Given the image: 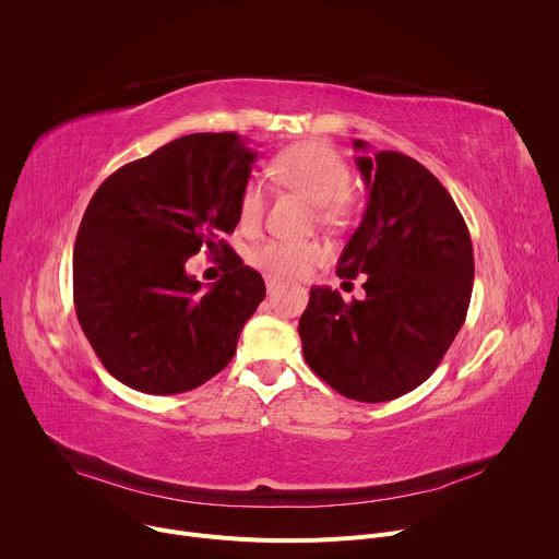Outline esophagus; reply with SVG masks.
Masks as SVG:
<instances>
[{
	"label": "esophagus",
	"instance_id": "34e87169",
	"mask_svg": "<svg viewBox=\"0 0 559 559\" xmlns=\"http://www.w3.org/2000/svg\"><path fill=\"white\" fill-rule=\"evenodd\" d=\"M278 285H281V281H276V278H265V287H267V292L272 294V292H276L278 289Z\"/></svg>",
	"mask_w": 559,
	"mask_h": 559
}]
</instances>
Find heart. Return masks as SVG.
<instances>
[{"label": "heart", "instance_id": "b5f03b06", "mask_svg": "<svg viewBox=\"0 0 559 559\" xmlns=\"http://www.w3.org/2000/svg\"><path fill=\"white\" fill-rule=\"evenodd\" d=\"M274 175L292 190L305 194L318 205L325 223H341L347 216V194L352 188V170L345 158L321 141H302L276 154ZM265 207L263 183L252 179L243 188L238 203V218L243 227L261 221ZM328 259V250L316 241H278L270 238L250 254L252 265L270 278L294 281L307 276Z\"/></svg>", "mask_w": 559, "mask_h": 559}]
</instances>
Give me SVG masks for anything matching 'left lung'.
Wrapping results in <instances>:
<instances>
[{
	"label": "left lung",
	"instance_id": "8db88e82",
	"mask_svg": "<svg viewBox=\"0 0 559 559\" xmlns=\"http://www.w3.org/2000/svg\"><path fill=\"white\" fill-rule=\"evenodd\" d=\"M356 150L369 152L360 139ZM369 190L336 274H365V298L311 287L298 334L311 371L341 395L386 403L423 384L457 336L473 289L466 223L444 186L416 158L356 156Z\"/></svg>",
	"mask_w": 559,
	"mask_h": 559
}]
</instances>
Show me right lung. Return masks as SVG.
<instances>
[{"mask_svg":"<svg viewBox=\"0 0 559 559\" xmlns=\"http://www.w3.org/2000/svg\"><path fill=\"white\" fill-rule=\"evenodd\" d=\"M257 152L236 132H197L112 173L91 199L72 252L79 325L102 365L130 389H197L234 356L265 298L231 234ZM221 245L224 275L205 293L185 261Z\"/></svg>","mask_w":559,"mask_h":559,"instance_id":"1","label":"right lung"}]
</instances>
